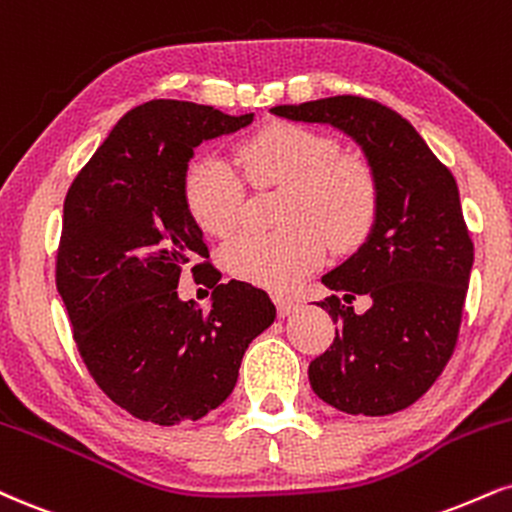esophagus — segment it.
Here are the masks:
<instances>
[{"mask_svg": "<svg viewBox=\"0 0 512 512\" xmlns=\"http://www.w3.org/2000/svg\"><path fill=\"white\" fill-rule=\"evenodd\" d=\"M274 305H276V312H279V317H288L291 312L298 310V303L291 298H283V295H274Z\"/></svg>", "mask_w": 512, "mask_h": 512, "instance_id": "1", "label": "esophagus"}]
</instances>
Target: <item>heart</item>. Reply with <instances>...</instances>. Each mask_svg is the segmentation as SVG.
<instances>
[{
    "mask_svg": "<svg viewBox=\"0 0 512 512\" xmlns=\"http://www.w3.org/2000/svg\"><path fill=\"white\" fill-rule=\"evenodd\" d=\"M236 159L252 188L281 186L274 209L279 229L245 233L221 250L224 269L240 281L286 291L322 262L324 240L334 250L355 248L377 219L374 171L360 157L341 155L329 133L291 121L267 123L240 140ZM181 197L207 236L224 238L236 229L243 183L221 157H190Z\"/></svg>",
    "mask_w": 512,
    "mask_h": 512,
    "instance_id": "1",
    "label": "heart"
}]
</instances>
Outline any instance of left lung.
Returning a JSON list of instances; mask_svg holds the SVG:
<instances>
[{"mask_svg": "<svg viewBox=\"0 0 512 512\" xmlns=\"http://www.w3.org/2000/svg\"><path fill=\"white\" fill-rule=\"evenodd\" d=\"M276 116L331 123L362 145L379 186L367 243L322 281L338 324L310 362V384L348 415H391L429 391L458 343L474 262L458 186L422 135L391 107L355 95L281 104ZM370 310L357 316L352 300Z\"/></svg>", "mask_w": 512, "mask_h": 512, "instance_id": "left-lung-1", "label": "left lung"}]
</instances>
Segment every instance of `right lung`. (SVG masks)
I'll use <instances>...</instances> for the list:
<instances>
[{"label": "right lung", "mask_w": 512, "mask_h": 512, "mask_svg": "<svg viewBox=\"0 0 512 512\" xmlns=\"http://www.w3.org/2000/svg\"><path fill=\"white\" fill-rule=\"evenodd\" d=\"M252 116L178 100L140 104L66 193L57 291L73 341L95 384L143 422H195L219 408L252 338L276 317L262 288L219 281L181 197L193 147ZM183 268L213 288L209 311L177 298Z\"/></svg>", "instance_id": "add662e5"}]
</instances>
